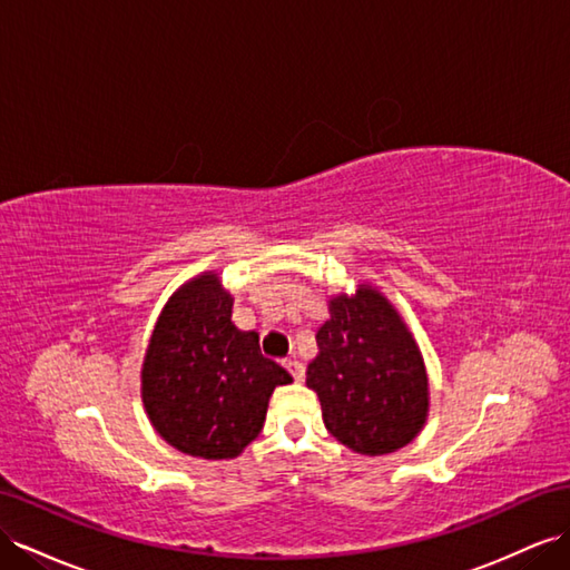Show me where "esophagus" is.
<instances>
[{
  "instance_id": "34e87169",
  "label": "esophagus",
  "mask_w": 570,
  "mask_h": 570,
  "mask_svg": "<svg viewBox=\"0 0 570 570\" xmlns=\"http://www.w3.org/2000/svg\"><path fill=\"white\" fill-rule=\"evenodd\" d=\"M285 366L289 368V374L295 376L297 381H302V379H304V364H302L299 360H285Z\"/></svg>"
}]
</instances>
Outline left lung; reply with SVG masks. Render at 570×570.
<instances>
[{"mask_svg":"<svg viewBox=\"0 0 570 570\" xmlns=\"http://www.w3.org/2000/svg\"><path fill=\"white\" fill-rule=\"evenodd\" d=\"M328 312L316 333L318 355L306 366L323 424L360 455L405 449L429 417L426 366L405 318L368 283L333 295Z\"/></svg>","mask_w":570,"mask_h":570,"instance_id":"1","label":"left lung"}]
</instances>
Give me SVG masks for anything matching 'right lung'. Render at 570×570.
Returning a JSON list of instances; mask_svg holds the SVG:
<instances>
[{"label": "right lung", "instance_id": "right-lung-1", "mask_svg": "<svg viewBox=\"0 0 570 570\" xmlns=\"http://www.w3.org/2000/svg\"><path fill=\"white\" fill-rule=\"evenodd\" d=\"M233 295L206 271L167 299L141 366L153 429L177 451L237 458L261 434L273 391L292 376L261 355L258 333L233 323Z\"/></svg>", "mask_w": 570, "mask_h": 570}]
</instances>
